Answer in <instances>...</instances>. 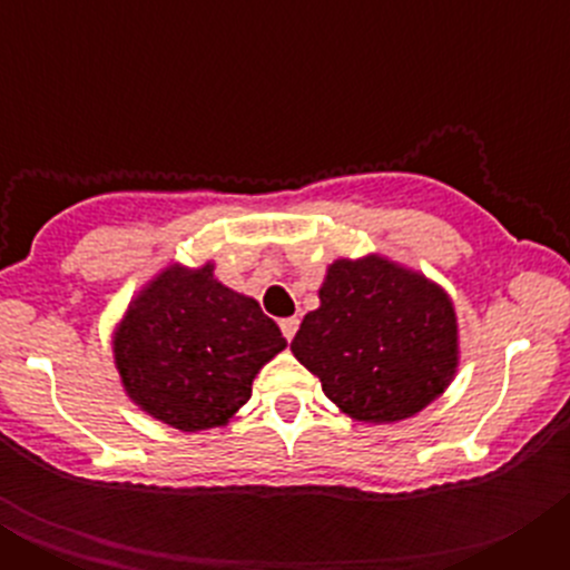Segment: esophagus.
<instances>
[{
    "label": "esophagus",
    "instance_id": "1",
    "mask_svg": "<svg viewBox=\"0 0 570 570\" xmlns=\"http://www.w3.org/2000/svg\"><path fill=\"white\" fill-rule=\"evenodd\" d=\"M279 328H282V336L291 342L296 336V328H299V320H296V316H288V320L279 322Z\"/></svg>",
    "mask_w": 570,
    "mask_h": 570
}]
</instances>
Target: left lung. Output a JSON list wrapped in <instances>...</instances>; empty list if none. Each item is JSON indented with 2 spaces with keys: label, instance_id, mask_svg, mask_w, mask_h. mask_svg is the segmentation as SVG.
<instances>
[{
  "label": "left lung",
  "instance_id": "8db88e82",
  "mask_svg": "<svg viewBox=\"0 0 570 570\" xmlns=\"http://www.w3.org/2000/svg\"><path fill=\"white\" fill-rule=\"evenodd\" d=\"M291 351L351 420H405L454 380V305L440 285L382 256L336 259Z\"/></svg>",
  "mask_w": 570,
  "mask_h": 570
}]
</instances>
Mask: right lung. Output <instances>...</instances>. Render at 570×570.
Segmentation results:
<instances>
[{
  "label": "right lung",
  "instance_id": "right-lung-1",
  "mask_svg": "<svg viewBox=\"0 0 570 570\" xmlns=\"http://www.w3.org/2000/svg\"><path fill=\"white\" fill-rule=\"evenodd\" d=\"M282 347L279 325L259 302L216 282L210 262L165 268L130 302L114 336L130 400L179 431L225 425Z\"/></svg>",
  "mask_w": 570,
  "mask_h": 570
}]
</instances>
